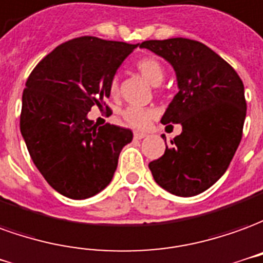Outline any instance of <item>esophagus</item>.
I'll list each match as a JSON object with an SVG mask.
<instances>
[{
	"instance_id": "esophagus-1",
	"label": "esophagus",
	"mask_w": 263,
	"mask_h": 263,
	"mask_svg": "<svg viewBox=\"0 0 263 263\" xmlns=\"http://www.w3.org/2000/svg\"><path fill=\"white\" fill-rule=\"evenodd\" d=\"M146 136L147 135L144 132H135V140H143Z\"/></svg>"
}]
</instances>
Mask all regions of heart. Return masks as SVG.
<instances>
[{
  "label": "heart",
  "mask_w": 263,
  "mask_h": 263,
  "mask_svg": "<svg viewBox=\"0 0 263 263\" xmlns=\"http://www.w3.org/2000/svg\"><path fill=\"white\" fill-rule=\"evenodd\" d=\"M136 68L147 81L152 83L153 86H158V85H161V82L164 81V68L156 58H141L136 62ZM117 90H119V83L115 78L109 83V93L111 96H116ZM122 115L124 122L130 126L144 127L147 123L154 117V111L152 109H141V107H136V106H128L123 110Z\"/></svg>",
  "instance_id": "heart-1"
}]
</instances>
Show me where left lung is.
Returning <instances> with one entry per match:
<instances>
[{"instance_id":"1","label":"left lung","mask_w":263,"mask_h":263,"mask_svg":"<svg viewBox=\"0 0 263 263\" xmlns=\"http://www.w3.org/2000/svg\"><path fill=\"white\" fill-rule=\"evenodd\" d=\"M170 63L178 92L161 117L181 135L148 164L154 181L178 197L204 193L224 176L241 143L247 116L241 78L222 58L187 38L140 44Z\"/></svg>"}]
</instances>
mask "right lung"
<instances>
[{
  "label": "right lung",
  "mask_w": 263,
  "mask_h": 263,
  "mask_svg": "<svg viewBox=\"0 0 263 263\" xmlns=\"http://www.w3.org/2000/svg\"><path fill=\"white\" fill-rule=\"evenodd\" d=\"M137 46L95 36L72 39L46 55L28 78L21 135L33 164L59 194L85 200L110 184L133 133L115 124L98 127L87 113L103 106L109 83Z\"/></svg>",
  "instance_id": "add662e5"
}]
</instances>
